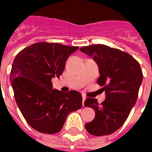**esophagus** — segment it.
I'll return each instance as SVG.
<instances>
[{"label":"esophagus","mask_w":152,"mask_h":152,"mask_svg":"<svg viewBox=\"0 0 152 152\" xmlns=\"http://www.w3.org/2000/svg\"><path fill=\"white\" fill-rule=\"evenodd\" d=\"M86 99V97L85 96H83V100H82V104H83V107H85V101Z\"/></svg>","instance_id":"1"}]
</instances>
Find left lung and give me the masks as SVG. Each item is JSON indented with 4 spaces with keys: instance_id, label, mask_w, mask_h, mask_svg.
<instances>
[{
    "instance_id": "obj_1",
    "label": "left lung",
    "mask_w": 152,
    "mask_h": 152,
    "mask_svg": "<svg viewBox=\"0 0 152 152\" xmlns=\"http://www.w3.org/2000/svg\"><path fill=\"white\" fill-rule=\"evenodd\" d=\"M80 50L97 63L100 73L97 83L106 93L102 104L96 99L85 100V107L96 113L85 129L96 136L111 134L123 126L136 103L143 79L140 63L129 54L105 45L84 46Z\"/></svg>"
}]
</instances>
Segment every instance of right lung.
<instances>
[{
  "mask_svg": "<svg viewBox=\"0 0 152 152\" xmlns=\"http://www.w3.org/2000/svg\"><path fill=\"white\" fill-rule=\"evenodd\" d=\"M78 46L39 42L16 56L10 81L18 107L27 123L44 134H56L64 125L67 115L82 107L79 91L53 90L51 79L59 78L65 63Z\"/></svg>",
  "mask_w": 152,
  "mask_h": 152,
  "instance_id": "right-lung-1",
  "label": "right lung"
}]
</instances>
